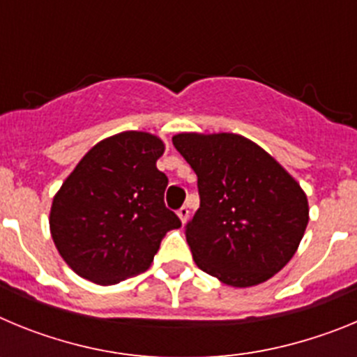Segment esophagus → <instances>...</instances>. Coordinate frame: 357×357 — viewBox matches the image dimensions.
<instances>
[{
    "mask_svg": "<svg viewBox=\"0 0 357 357\" xmlns=\"http://www.w3.org/2000/svg\"><path fill=\"white\" fill-rule=\"evenodd\" d=\"M176 214H178V218H181V222L185 225V223H188V218H189V209H188V207L182 206L181 209L176 211Z\"/></svg>",
    "mask_w": 357,
    "mask_h": 357,
    "instance_id": "obj_1",
    "label": "esophagus"
}]
</instances>
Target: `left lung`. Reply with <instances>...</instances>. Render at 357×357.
I'll return each instance as SVG.
<instances>
[{
    "label": "left lung",
    "mask_w": 357,
    "mask_h": 357,
    "mask_svg": "<svg viewBox=\"0 0 357 357\" xmlns=\"http://www.w3.org/2000/svg\"><path fill=\"white\" fill-rule=\"evenodd\" d=\"M173 144L198 176L200 207L185 229L197 266L232 288L280 272L309 222L301 184L239 134L181 132Z\"/></svg>",
    "instance_id": "8db88e82"
}]
</instances>
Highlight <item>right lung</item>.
<instances>
[{"instance_id": "right-lung-1", "label": "right lung", "mask_w": 357, "mask_h": 357, "mask_svg": "<svg viewBox=\"0 0 357 357\" xmlns=\"http://www.w3.org/2000/svg\"><path fill=\"white\" fill-rule=\"evenodd\" d=\"M164 141L127 130L80 159L56 191L50 232L73 272L102 286L151 266L164 234L181 227L164 206L168 176L157 169Z\"/></svg>"}]
</instances>
